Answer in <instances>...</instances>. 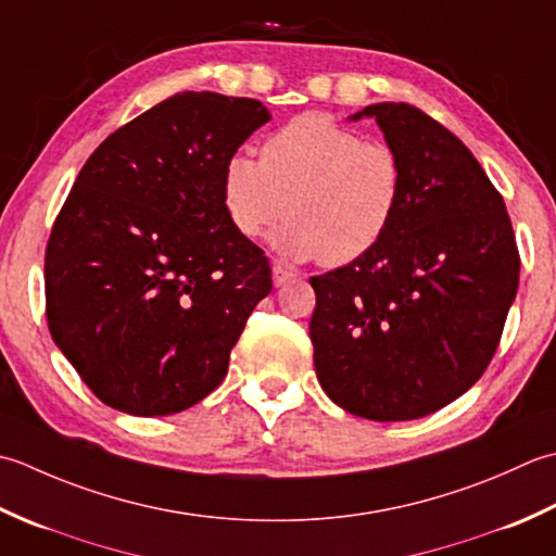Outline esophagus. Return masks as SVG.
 I'll return each mask as SVG.
<instances>
[{
    "label": "esophagus",
    "mask_w": 556,
    "mask_h": 556,
    "mask_svg": "<svg viewBox=\"0 0 556 556\" xmlns=\"http://www.w3.org/2000/svg\"><path fill=\"white\" fill-rule=\"evenodd\" d=\"M270 276H274V286H276V288H282L288 280L294 278L292 270L286 268L282 264H274V266H270Z\"/></svg>",
    "instance_id": "esophagus-1"
}]
</instances>
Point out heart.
<instances>
[{
	"instance_id": "heart-1",
	"label": "heart",
	"mask_w": 556,
	"mask_h": 556,
	"mask_svg": "<svg viewBox=\"0 0 556 556\" xmlns=\"http://www.w3.org/2000/svg\"><path fill=\"white\" fill-rule=\"evenodd\" d=\"M405 194L401 155L326 115H300L270 134L262 157L223 163L220 199L232 230L256 240L282 215L274 247L294 262L345 266L377 249Z\"/></svg>"
}]
</instances>
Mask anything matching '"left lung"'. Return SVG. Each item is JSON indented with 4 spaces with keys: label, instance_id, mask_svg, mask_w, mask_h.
Listing matches in <instances>:
<instances>
[{
    "label": "left lung",
    "instance_id": "1",
    "mask_svg": "<svg viewBox=\"0 0 556 556\" xmlns=\"http://www.w3.org/2000/svg\"><path fill=\"white\" fill-rule=\"evenodd\" d=\"M405 194L377 249L312 278L316 379L343 410L417 420L466 393L490 365L518 290L504 199L458 136L422 110L377 103Z\"/></svg>",
    "mask_w": 556,
    "mask_h": 556
}]
</instances>
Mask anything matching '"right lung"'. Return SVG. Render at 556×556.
Masks as SVG:
<instances>
[{
  "mask_svg": "<svg viewBox=\"0 0 556 556\" xmlns=\"http://www.w3.org/2000/svg\"><path fill=\"white\" fill-rule=\"evenodd\" d=\"M268 119L258 100L187 90L110 134L78 173L45 252L48 326L115 410L161 417L206 399L274 288L220 199L225 157Z\"/></svg>",
  "mask_w": 556,
  "mask_h": 556,
  "instance_id": "right-lung-1",
  "label": "right lung"
}]
</instances>
